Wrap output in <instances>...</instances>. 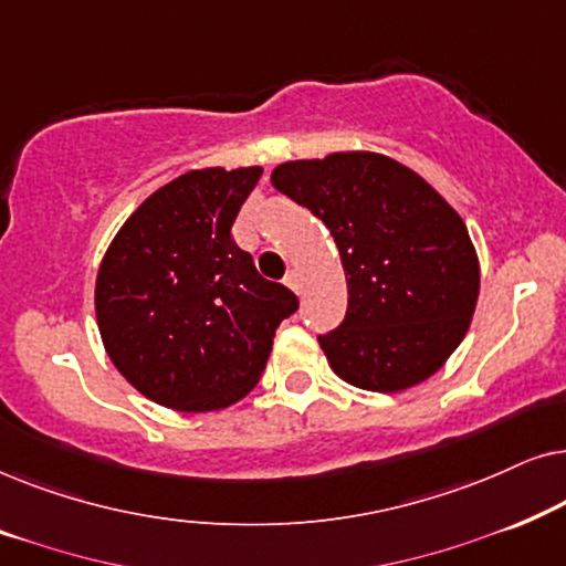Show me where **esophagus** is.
Returning a JSON list of instances; mask_svg holds the SVG:
<instances>
[{"label": "esophagus", "mask_w": 566, "mask_h": 566, "mask_svg": "<svg viewBox=\"0 0 566 566\" xmlns=\"http://www.w3.org/2000/svg\"><path fill=\"white\" fill-rule=\"evenodd\" d=\"M285 285H289V289H293L296 293H301V275H298V270H289V273H285Z\"/></svg>", "instance_id": "obj_1"}]
</instances>
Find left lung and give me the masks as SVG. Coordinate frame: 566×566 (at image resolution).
Listing matches in <instances>:
<instances>
[{
  "label": "left lung",
  "mask_w": 566,
  "mask_h": 566,
  "mask_svg": "<svg viewBox=\"0 0 566 566\" xmlns=\"http://www.w3.org/2000/svg\"><path fill=\"white\" fill-rule=\"evenodd\" d=\"M270 180L339 250L347 312L319 335L335 374L381 394L436 374L467 335L479 296L461 216L412 169L370 151L285 161Z\"/></svg>",
  "instance_id": "1"
}]
</instances>
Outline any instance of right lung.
<instances>
[{
	"label": "right lung",
	"instance_id": "obj_1",
	"mask_svg": "<svg viewBox=\"0 0 566 566\" xmlns=\"http://www.w3.org/2000/svg\"><path fill=\"white\" fill-rule=\"evenodd\" d=\"M260 167L177 177L136 208L97 273L99 335L144 397L180 412L234 405L265 370L277 324L298 308L265 281L231 227Z\"/></svg>",
	"mask_w": 566,
	"mask_h": 566
}]
</instances>
